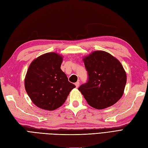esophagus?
<instances>
[{
  "instance_id": "1",
  "label": "esophagus",
  "mask_w": 148,
  "mask_h": 148,
  "mask_svg": "<svg viewBox=\"0 0 148 148\" xmlns=\"http://www.w3.org/2000/svg\"><path fill=\"white\" fill-rule=\"evenodd\" d=\"M75 85H76V87L78 88V86H79V85H80V82H77L76 83H75Z\"/></svg>"
}]
</instances>
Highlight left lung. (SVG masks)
<instances>
[{"mask_svg": "<svg viewBox=\"0 0 148 148\" xmlns=\"http://www.w3.org/2000/svg\"><path fill=\"white\" fill-rule=\"evenodd\" d=\"M88 79L78 88L90 106L105 109L116 103L124 93L125 71L116 58L103 51L84 58Z\"/></svg>", "mask_w": 148, "mask_h": 148, "instance_id": "obj_1", "label": "left lung"}]
</instances>
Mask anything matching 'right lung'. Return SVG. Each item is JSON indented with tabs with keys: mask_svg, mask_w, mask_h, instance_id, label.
Wrapping results in <instances>:
<instances>
[{
	"mask_svg": "<svg viewBox=\"0 0 148 148\" xmlns=\"http://www.w3.org/2000/svg\"><path fill=\"white\" fill-rule=\"evenodd\" d=\"M62 57L55 53L44 54L32 62L25 78V88L32 102L41 109L55 110L66 101L71 84L61 70Z\"/></svg>",
	"mask_w": 148,
	"mask_h": 148,
	"instance_id": "obj_1",
	"label": "right lung"
}]
</instances>
